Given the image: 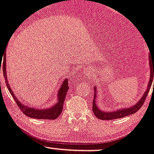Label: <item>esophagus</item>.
<instances>
[{"label":"esophagus","instance_id":"esophagus-1","mask_svg":"<svg viewBox=\"0 0 154 154\" xmlns=\"http://www.w3.org/2000/svg\"><path fill=\"white\" fill-rule=\"evenodd\" d=\"M85 72L86 73V74H88L89 72H91V70H85Z\"/></svg>","mask_w":154,"mask_h":154}]
</instances>
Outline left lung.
<instances>
[{
	"label": "left lung",
	"instance_id": "left-lung-1",
	"mask_svg": "<svg viewBox=\"0 0 154 154\" xmlns=\"http://www.w3.org/2000/svg\"><path fill=\"white\" fill-rule=\"evenodd\" d=\"M149 63H150V79H149V82L148 84H147V89H146L145 92L143 94L141 97L140 98V100H139L135 104L133 105V106H128V107H124L122 108V109H116V110L113 111L101 110V109H100V108L97 106L96 101L97 91V89L96 86H94V97L92 109H93V112L94 113V115L96 116V117H97L99 119L102 120H112L115 119L122 118V117L127 116L131 115V114H134V112H137V111L141 107L143 103H144V100H145V98L147 97V94H148V92L149 91H150V87H151L152 84L153 85L154 88V82L153 83L154 73V57H152V56H150V54H149Z\"/></svg>",
	"mask_w": 154,
	"mask_h": 154
}]
</instances>
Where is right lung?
<instances>
[{"label":"right lung","instance_id":"right-lung-1","mask_svg":"<svg viewBox=\"0 0 154 154\" xmlns=\"http://www.w3.org/2000/svg\"><path fill=\"white\" fill-rule=\"evenodd\" d=\"M6 53V51H5ZM6 54H4V66H3V72H4V76L5 77V81L7 87L8 88L9 91L10 92L12 97L17 102L18 106H20V109L23 111V113L30 118L38 119H56L63 111V106L64 100H65L66 96L67 91L69 90L68 86V79H66L63 80V84L61 85L60 88L59 89V91L57 94V102L54 106H50L49 108H43V109H35V108L30 107L27 105H25L24 103H22L19 99H17V96L14 94V91L10 88V85L8 83V80L7 78V69H6ZM1 72V67H0Z\"/></svg>","mask_w":154,"mask_h":154}]
</instances>
